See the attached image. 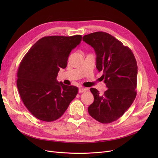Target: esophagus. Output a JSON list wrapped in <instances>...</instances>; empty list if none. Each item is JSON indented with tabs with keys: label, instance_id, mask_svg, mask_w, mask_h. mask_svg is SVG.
I'll list each match as a JSON object with an SVG mask.
<instances>
[{
	"label": "esophagus",
	"instance_id": "esophagus-1",
	"mask_svg": "<svg viewBox=\"0 0 158 158\" xmlns=\"http://www.w3.org/2000/svg\"><path fill=\"white\" fill-rule=\"evenodd\" d=\"M86 90H87V89H86V88H85L80 87V88H79V93H83V92H86Z\"/></svg>",
	"mask_w": 158,
	"mask_h": 158
}]
</instances>
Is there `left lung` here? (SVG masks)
<instances>
[{"label": "left lung", "mask_w": 158, "mask_h": 158, "mask_svg": "<svg viewBox=\"0 0 158 158\" xmlns=\"http://www.w3.org/2000/svg\"><path fill=\"white\" fill-rule=\"evenodd\" d=\"M82 40L96 54V67L107 88L103 94L89 90L94 101L88 108L91 117L102 123L118 120L129 109L136 96L138 66L135 57L127 46L105 32L85 35Z\"/></svg>", "instance_id": "1"}]
</instances>
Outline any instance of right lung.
<instances>
[{"label":"right lung","instance_id":"1","mask_svg":"<svg viewBox=\"0 0 158 158\" xmlns=\"http://www.w3.org/2000/svg\"><path fill=\"white\" fill-rule=\"evenodd\" d=\"M81 40V35L45 36L22 59L16 85L23 104L38 119L52 122L60 118L76 97L77 87L64 85L56 77Z\"/></svg>","mask_w":158,"mask_h":158}]
</instances>
